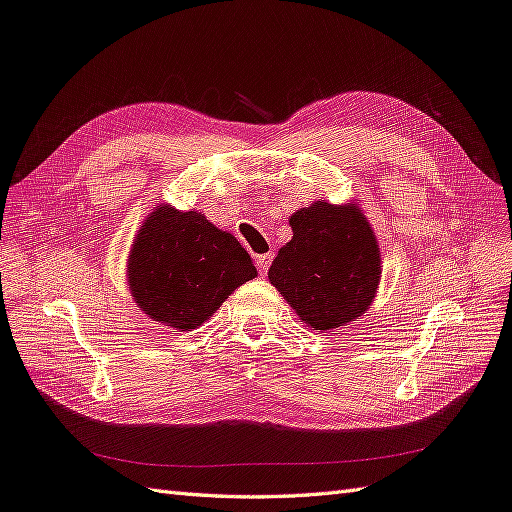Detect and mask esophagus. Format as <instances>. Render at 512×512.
Listing matches in <instances>:
<instances>
[{
	"label": "esophagus",
	"mask_w": 512,
	"mask_h": 512,
	"mask_svg": "<svg viewBox=\"0 0 512 512\" xmlns=\"http://www.w3.org/2000/svg\"><path fill=\"white\" fill-rule=\"evenodd\" d=\"M271 260H273V254H260V256H256V267H258V271H260V273H267V271H269V265H271Z\"/></svg>",
	"instance_id": "obj_1"
}]
</instances>
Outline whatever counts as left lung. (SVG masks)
<instances>
[{
  "label": "left lung",
  "mask_w": 512,
  "mask_h": 512,
  "mask_svg": "<svg viewBox=\"0 0 512 512\" xmlns=\"http://www.w3.org/2000/svg\"><path fill=\"white\" fill-rule=\"evenodd\" d=\"M293 239L269 267V282L304 323L332 330L371 306L380 282V247L354 202L326 199L291 215Z\"/></svg>",
  "instance_id": "8db88e82"
}]
</instances>
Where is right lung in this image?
<instances>
[{"mask_svg": "<svg viewBox=\"0 0 512 512\" xmlns=\"http://www.w3.org/2000/svg\"><path fill=\"white\" fill-rule=\"evenodd\" d=\"M256 278V267L230 232L202 213L158 206L149 213L128 258L136 306L158 323L191 332L213 317L228 295Z\"/></svg>", "mask_w": 512, "mask_h": 512, "instance_id": "obj_1", "label": "right lung"}]
</instances>
